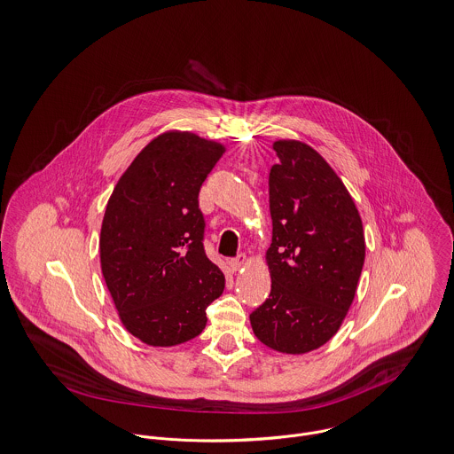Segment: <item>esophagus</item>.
<instances>
[{"instance_id":"esophagus-1","label":"esophagus","mask_w":454,"mask_h":454,"mask_svg":"<svg viewBox=\"0 0 454 454\" xmlns=\"http://www.w3.org/2000/svg\"><path fill=\"white\" fill-rule=\"evenodd\" d=\"M246 262H247V255H246V254H239L237 257H233V259L228 261L231 271H239Z\"/></svg>"}]
</instances>
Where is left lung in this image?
I'll use <instances>...</instances> for the list:
<instances>
[{
    "mask_svg": "<svg viewBox=\"0 0 454 454\" xmlns=\"http://www.w3.org/2000/svg\"><path fill=\"white\" fill-rule=\"evenodd\" d=\"M270 170L271 275L268 300L251 313L255 338L282 353L311 352L340 329L365 257L362 221L329 163L300 141H277Z\"/></svg>",
    "mask_w": 454,
    "mask_h": 454,
    "instance_id": "1",
    "label": "left lung"
}]
</instances>
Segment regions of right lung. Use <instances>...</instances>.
Segmentation results:
<instances>
[{
    "label": "right lung",
    "mask_w": 454,
    "mask_h": 454,
    "mask_svg": "<svg viewBox=\"0 0 454 454\" xmlns=\"http://www.w3.org/2000/svg\"><path fill=\"white\" fill-rule=\"evenodd\" d=\"M224 146L165 132L120 177L102 219L101 268L130 334L152 347L197 338L207 306L224 291L203 249L199 193Z\"/></svg>",
    "instance_id": "1"
}]
</instances>
